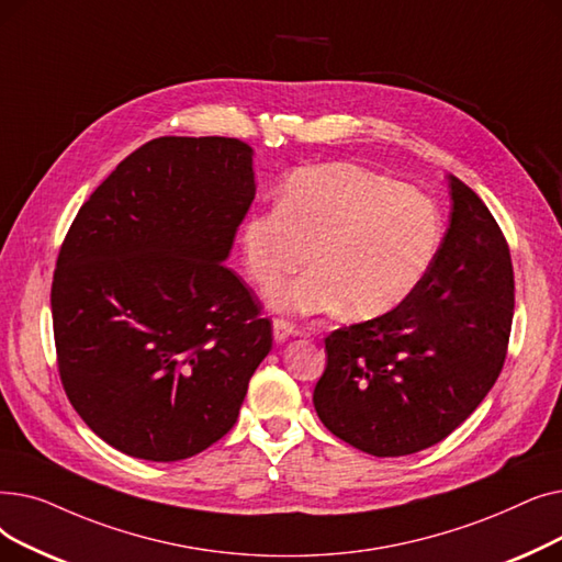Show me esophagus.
Listing matches in <instances>:
<instances>
[{
  "label": "esophagus",
  "mask_w": 562,
  "mask_h": 562,
  "mask_svg": "<svg viewBox=\"0 0 562 562\" xmlns=\"http://www.w3.org/2000/svg\"><path fill=\"white\" fill-rule=\"evenodd\" d=\"M297 334H300L297 327L292 325V323H288V319H283V317L274 319V340L277 342H285L288 336H297Z\"/></svg>",
  "instance_id": "1"
}]
</instances>
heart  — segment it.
Returning <instances> with one entry per match:
<instances>
[{
    "instance_id": "1",
    "label": "heart",
    "mask_w": 562,
    "mask_h": 562,
    "mask_svg": "<svg viewBox=\"0 0 562 562\" xmlns=\"http://www.w3.org/2000/svg\"><path fill=\"white\" fill-rule=\"evenodd\" d=\"M437 203L403 182L355 165L292 173L279 207L249 215L243 254L251 281L272 290L306 262L311 270L279 288L272 302L295 313L345 306L357 319L403 304L439 251Z\"/></svg>"
}]
</instances>
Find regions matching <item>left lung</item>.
I'll use <instances>...</instances> for the list:
<instances>
[{
  "mask_svg": "<svg viewBox=\"0 0 562 562\" xmlns=\"http://www.w3.org/2000/svg\"><path fill=\"white\" fill-rule=\"evenodd\" d=\"M450 224L430 270L393 311L325 338L313 405L368 456H412L460 427L501 375L515 313L507 239L480 196L450 176Z\"/></svg>",
  "mask_w": 562,
  "mask_h": 562,
  "instance_id": "8db88e82",
  "label": "left lung"
}]
</instances>
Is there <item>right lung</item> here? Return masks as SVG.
<instances>
[{"label":"right lung","mask_w":562,"mask_h":562,"mask_svg":"<svg viewBox=\"0 0 562 562\" xmlns=\"http://www.w3.org/2000/svg\"><path fill=\"white\" fill-rule=\"evenodd\" d=\"M256 196L251 148L157 137L79 207L52 279L57 368L75 412L130 458L220 441L272 350V323L228 258Z\"/></svg>","instance_id":"1"}]
</instances>
